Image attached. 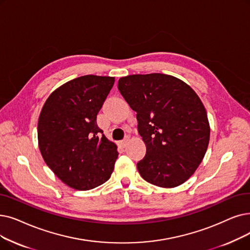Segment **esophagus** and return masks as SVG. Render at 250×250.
I'll use <instances>...</instances> for the list:
<instances>
[{
	"label": "esophagus",
	"instance_id": "34e87169",
	"mask_svg": "<svg viewBox=\"0 0 250 250\" xmlns=\"http://www.w3.org/2000/svg\"><path fill=\"white\" fill-rule=\"evenodd\" d=\"M128 141H129V138H128V137H126L125 140H123V141H121V142H119V145H121L122 147H124V148H125V147L127 145Z\"/></svg>",
	"mask_w": 250,
	"mask_h": 250
}]
</instances>
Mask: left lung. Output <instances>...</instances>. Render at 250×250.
Listing matches in <instances>:
<instances>
[{"label":"left lung","mask_w":250,"mask_h":250,"mask_svg":"<svg viewBox=\"0 0 250 250\" xmlns=\"http://www.w3.org/2000/svg\"><path fill=\"white\" fill-rule=\"evenodd\" d=\"M118 90L137 112L146 155L137 164L141 177L175 188L197 169L208 150L210 127L205 107L189 84L164 73L121 78Z\"/></svg>","instance_id":"1"}]
</instances>
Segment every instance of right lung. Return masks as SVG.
<instances>
[{"label":"right lung","instance_id":"obj_1","mask_svg":"<svg viewBox=\"0 0 250 250\" xmlns=\"http://www.w3.org/2000/svg\"><path fill=\"white\" fill-rule=\"evenodd\" d=\"M113 84L112 77L83 75L60 85L42 108L38 122L41 154L72 189H94L113 171L117 147L97 125V114Z\"/></svg>","mask_w":250,"mask_h":250}]
</instances>
